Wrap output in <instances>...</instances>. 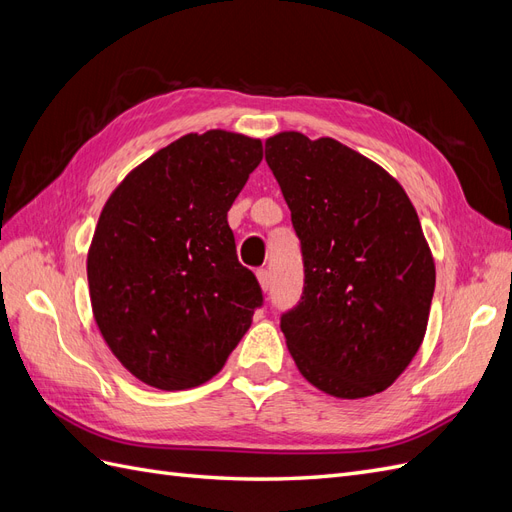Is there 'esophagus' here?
Listing matches in <instances>:
<instances>
[{
    "mask_svg": "<svg viewBox=\"0 0 512 512\" xmlns=\"http://www.w3.org/2000/svg\"><path fill=\"white\" fill-rule=\"evenodd\" d=\"M256 277H258V282H260V288L267 292L271 288V273H269V269H258Z\"/></svg>",
    "mask_w": 512,
    "mask_h": 512,
    "instance_id": "obj_1",
    "label": "esophagus"
}]
</instances>
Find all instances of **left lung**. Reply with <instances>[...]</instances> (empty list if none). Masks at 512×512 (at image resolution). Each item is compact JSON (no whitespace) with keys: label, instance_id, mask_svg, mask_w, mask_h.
Returning <instances> with one entry per match:
<instances>
[{"label":"left lung","instance_id":"1","mask_svg":"<svg viewBox=\"0 0 512 512\" xmlns=\"http://www.w3.org/2000/svg\"><path fill=\"white\" fill-rule=\"evenodd\" d=\"M301 241V301L280 327L316 389L376 395L399 378L425 337L436 267L404 188L361 153L282 132L265 143Z\"/></svg>","mask_w":512,"mask_h":512}]
</instances>
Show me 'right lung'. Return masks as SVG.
<instances>
[{"instance_id":"obj_1","label":"right lung","mask_w":512,"mask_h":512,"mask_svg":"<svg viewBox=\"0 0 512 512\" xmlns=\"http://www.w3.org/2000/svg\"><path fill=\"white\" fill-rule=\"evenodd\" d=\"M260 160L258 138L185 134L106 200L87 256L91 307L108 348L145 384L211 380L250 329L262 290L226 215Z\"/></svg>"}]
</instances>
